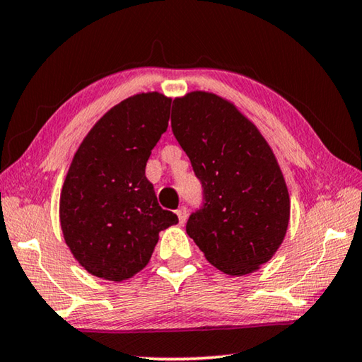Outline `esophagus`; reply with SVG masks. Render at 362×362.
Here are the masks:
<instances>
[{
  "mask_svg": "<svg viewBox=\"0 0 362 362\" xmlns=\"http://www.w3.org/2000/svg\"><path fill=\"white\" fill-rule=\"evenodd\" d=\"M177 217H179V222H180V225H183L187 222V218H188V211H187V207L185 206H182V207H179V209H177Z\"/></svg>",
  "mask_w": 362,
  "mask_h": 362,
  "instance_id": "esophagus-1",
  "label": "esophagus"
}]
</instances>
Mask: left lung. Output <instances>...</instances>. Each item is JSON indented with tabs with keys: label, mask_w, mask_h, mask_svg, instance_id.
Masks as SVG:
<instances>
[{
	"label": "left lung",
	"mask_w": 362,
	"mask_h": 362,
	"mask_svg": "<svg viewBox=\"0 0 362 362\" xmlns=\"http://www.w3.org/2000/svg\"><path fill=\"white\" fill-rule=\"evenodd\" d=\"M170 126L203 185L188 236L220 272H255L279 249L291 216L273 150L231 102L204 90L174 99Z\"/></svg>",
	"instance_id": "obj_1"
}]
</instances>
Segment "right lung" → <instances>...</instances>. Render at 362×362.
<instances>
[{
	"label": "right lung",
	"instance_id": "add662e5",
	"mask_svg": "<svg viewBox=\"0 0 362 362\" xmlns=\"http://www.w3.org/2000/svg\"><path fill=\"white\" fill-rule=\"evenodd\" d=\"M169 97L142 93L102 116L79 145L60 193L66 246L97 278L124 281L150 262L159 231L179 223L158 204L146 161L168 129Z\"/></svg>",
	"mask_w": 362,
	"mask_h": 362
}]
</instances>
